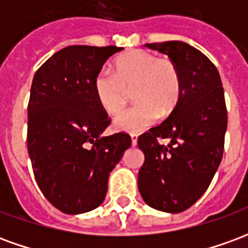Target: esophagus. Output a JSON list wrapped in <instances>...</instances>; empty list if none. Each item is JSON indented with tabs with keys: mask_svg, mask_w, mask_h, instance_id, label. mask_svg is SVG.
Returning a JSON list of instances; mask_svg holds the SVG:
<instances>
[{
	"mask_svg": "<svg viewBox=\"0 0 248 248\" xmlns=\"http://www.w3.org/2000/svg\"><path fill=\"white\" fill-rule=\"evenodd\" d=\"M137 140H138V135L131 134V146H137Z\"/></svg>",
	"mask_w": 248,
	"mask_h": 248,
	"instance_id": "esophagus-1",
	"label": "esophagus"
}]
</instances>
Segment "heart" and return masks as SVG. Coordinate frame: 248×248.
Listing matches in <instances>:
<instances>
[{
  "mask_svg": "<svg viewBox=\"0 0 248 248\" xmlns=\"http://www.w3.org/2000/svg\"><path fill=\"white\" fill-rule=\"evenodd\" d=\"M133 89L135 105L115 117L114 126L127 133H140L158 118L172 113L181 98L182 78L175 62L158 58L146 50H130L115 58L113 73L99 71L94 79V94L103 111L119 113Z\"/></svg>",
  "mask_w": 248,
  "mask_h": 248,
  "instance_id": "heart-1",
  "label": "heart"
}]
</instances>
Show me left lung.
Wrapping results in <instances>:
<instances>
[{
  "mask_svg": "<svg viewBox=\"0 0 248 248\" xmlns=\"http://www.w3.org/2000/svg\"><path fill=\"white\" fill-rule=\"evenodd\" d=\"M166 54L179 69L182 92L172 113L138 138L145 162L138 190L150 207L182 213L202 197L223 156L227 110L217 67L182 41L146 44ZM159 138L170 139L159 145Z\"/></svg>",
  "mask_w": 248,
  "mask_h": 248,
  "instance_id": "left-lung-1",
  "label": "left lung"
}]
</instances>
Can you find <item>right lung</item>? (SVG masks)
<instances>
[{
    "mask_svg": "<svg viewBox=\"0 0 248 248\" xmlns=\"http://www.w3.org/2000/svg\"><path fill=\"white\" fill-rule=\"evenodd\" d=\"M117 46H67L34 74L28 105V153L35 181L65 214L105 201L110 172L131 145L126 133L103 137L110 124L94 94V79Z\"/></svg>",
    "mask_w": 248,
    "mask_h": 248,
    "instance_id": "add662e5",
    "label": "right lung"
}]
</instances>
